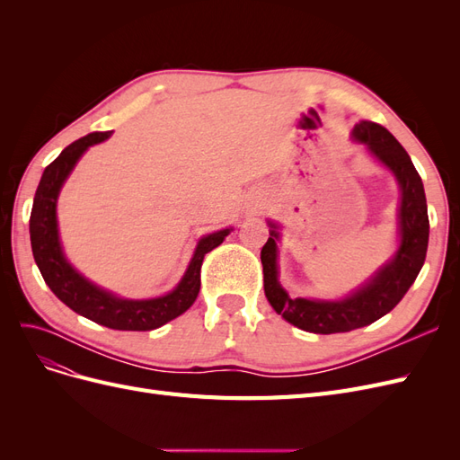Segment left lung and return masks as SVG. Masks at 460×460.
I'll return each mask as SVG.
<instances>
[{"label":"left lung","mask_w":460,"mask_h":460,"mask_svg":"<svg viewBox=\"0 0 460 460\" xmlns=\"http://www.w3.org/2000/svg\"><path fill=\"white\" fill-rule=\"evenodd\" d=\"M351 140L365 146L368 155L395 176L401 198L397 207V247L378 270L340 299L294 297L280 284L278 242L280 225L269 222L270 238L261 249L264 296L270 307L289 324L313 333H340L368 326L392 311L419 276L428 252V205L422 178L409 153L384 127L360 120L351 130Z\"/></svg>","instance_id":"left-lung-1"}]
</instances>
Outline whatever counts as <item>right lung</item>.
<instances>
[{
  "label": "right lung",
  "instance_id": "add662e5",
  "mask_svg": "<svg viewBox=\"0 0 460 460\" xmlns=\"http://www.w3.org/2000/svg\"><path fill=\"white\" fill-rule=\"evenodd\" d=\"M107 137H111V132H93L80 137V140L66 146L61 151V155L49 166H46L36 190L31 213L32 255L46 284L68 309L113 330H155L186 313L193 301L198 299L201 288L203 257L225 242L234 228L230 226L201 235L184 276L180 278L174 289L164 296L149 299H128L90 282L86 276H82L73 267L71 261L65 255L58 222V199L61 188L75 171L80 157L92 146L105 142Z\"/></svg>",
  "mask_w": 460,
  "mask_h": 460
}]
</instances>
